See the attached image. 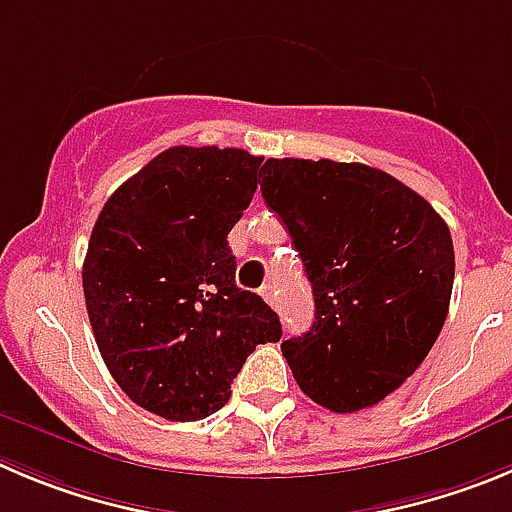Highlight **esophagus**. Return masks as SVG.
I'll use <instances>...</instances> for the list:
<instances>
[{
    "label": "esophagus",
    "instance_id": "34e87169",
    "mask_svg": "<svg viewBox=\"0 0 512 512\" xmlns=\"http://www.w3.org/2000/svg\"><path fill=\"white\" fill-rule=\"evenodd\" d=\"M260 295H262V298L267 300V303L272 305V308H278V290H275V283H267V285H262Z\"/></svg>",
    "mask_w": 512,
    "mask_h": 512
}]
</instances>
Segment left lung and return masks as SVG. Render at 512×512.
<instances>
[{"mask_svg": "<svg viewBox=\"0 0 512 512\" xmlns=\"http://www.w3.org/2000/svg\"><path fill=\"white\" fill-rule=\"evenodd\" d=\"M262 199L283 219L313 285L315 321L283 341L300 389L338 414L374 407L432 351L450 310V227L381 169L267 159Z\"/></svg>", "mask_w": 512, "mask_h": 512, "instance_id": "obj_1", "label": "left lung"}]
</instances>
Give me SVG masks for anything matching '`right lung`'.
I'll list each match as a JSON object with an SVG mask.
<instances>
[{"mask_svg": "<svg viewBox=\"0 0 512 512\" xmlns=\"http://www.w3.org/2000/svg\"><path fill=\"white\" fill-rule=\"evenodd\" d=\"M262 159L174 146L113 191L95 219L83 293L105 366L146 412L197 422L222 409L278 313L237 288L227 234L250 207Z\"/></svg>", "mask_w": 512, "mask_h": 512, "instance_id": "1", "label": "right lung"}]
</instances>
